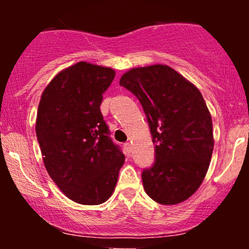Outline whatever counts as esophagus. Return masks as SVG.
<instances>
[{"label": "esophagus", "instance_id": "esophagus-1", "mask_svg": "<svg viewBox=\"0 0 249 249\" xmlns=\"http://www.w3.org/2000/svg\"><path fill=\"white\" fill-rule=\"evenodd\" d=\"M124 150H125V153H126L127 156H130L131 151H132V145H131L130 142H125V144H124Z\"/></svg>", "mask_w": 249, "mask_h": 249}]
</instances>
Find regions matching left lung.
Masks as SVG:
<instances>
[{
	"label": "left lung",
	"mask_w": 249,
	"mask_h": 249,
	"mask_svg": "<svg viewBox=\"0 0 249 249\" xmlns=\"http://www.w3.org/2000/svg\"><path fill=\"white\" fill-rule=\"evenodd\" d=\"M121 85L141 102L154 162L142 173L145 192L161 205L185 201L201 185L212 158V117L192 83L167 65L131 69Z\"/></svg>",
	"instance_id": "8db88e82"
}]
</instances>
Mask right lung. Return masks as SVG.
I'll return each instance as SVG.
<instances>
[{
	"instance_id": "1",
	"label": "right lung",
	"mask_w": 249,
	"mask_h": 249,
	"mask_svg": "<svg viewBox=\"0 0 249 249\" xmlns=\"http://www.w3.org/2000/svg\"><path fill=\"white\" fill-rule=\"evenodd\" d=\"M115 70L78 62L43 91L36 136L44 166L68 198L99 205L110 198L125 160L101 112Z\"/></svg>"
}]
</instances>
